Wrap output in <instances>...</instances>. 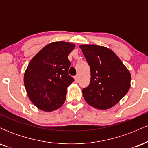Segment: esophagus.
<instances>
[{"mask_svg": "<svg viewBox=\"0 0 148 148\" xmlns=\"http://www.w3.org/2000/svg\"><path fill=\"white\" fill-rule=\"evenodd\" d=\"M74 80H75V81H76V82L77 83L78 81H79V76H78V75H76V76H74Z\"/></svg>", "mask_w": 148, "mask_h": 148, "instance_id": "obj_1", "label": "esophagus"}]
</instances>
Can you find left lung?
<instances>
[{"label": "left lung", "mask_w": 148, "mask_h": 148, "mask_svg": "<svg viewBox=\"0 0 148 148\" xmlns=\"http://www.w3.org/2000/svg\"><path fill=\"white\" fill-rule=\"evenodd\" d=\"M79 47L90 67V83L82 90L85 100L97 109L114 106L130 90V71L110 49L95 45Z\"/></svg>", "instance_id": "left-lung-1"}]
</instances>
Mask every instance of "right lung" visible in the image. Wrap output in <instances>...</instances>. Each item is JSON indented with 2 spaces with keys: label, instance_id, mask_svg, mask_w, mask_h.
Listing matches in <instances>:
<instances>
[{
  "label": "right lung",
  "instance_id": "1",
  "mask_svg": "<svg viewBox=\"0 0 148 148\" xmlns=\"http://www.w3.org/2000/svg\"><path fill=\"white\" fill-rule=\"evenodd\" d=\"M73 43L54 42L45 46L30 61L24 73L25 90L39 109L51 112L62 106L67 88L74 81L68 74V55Z\"/></svg>",
  "mask_w": 148,
  "mask_h": 148
}]
</instances>
